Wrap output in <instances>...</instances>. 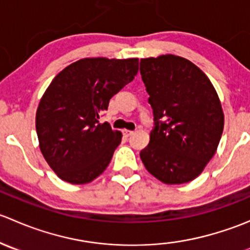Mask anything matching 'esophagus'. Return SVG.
Here are the masks:
<instances>
[{
	"instance_id": "34e87169",
	"label": "esophagus",
	"mask_w": 250,
	"mask_h": 250,
	"mask_svg": "<svg viewBox=\"0 0 250 250\" xmlns=\"http://www.w3.org/2000/svg\"><path fill=\"white\" fill-rule=\"evenodd\" d=\"M123 134H125V137H130V135H132V134H134V132H133V130L125 129V130H123Z\"/></svg>"
}]
</instances>
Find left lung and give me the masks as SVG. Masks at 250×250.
I'll return each mask as SVG.
<instances>
[{
  "instance_id": "obj_1",
  "label": "left lung",
  "mask_w": 250,
  "mask_h": 250,
  "mask_svg": "<svg viewBox=\"0 0 250 250\" xmlns=\"http://www.w3.org/2000/svg\"><path fill=\"white\" fill-rule=\"evenodd\" d=\"M140 74L155 120L141 161L167 185L188 183L203 172L223 134L218 93L200 67L178 55L141 59Z\"/></svg>"
}]
</instances>
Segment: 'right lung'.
<instances>
[{
  "mask_svg": "<svg viewBox=\"0 0 250 250\" xmlns=\"http://www.w3.org/2000/svg\"><path fill=\"white\" fill-rule=\"evenodd\" d=\"M138 65V58H84L48 85L36 111V132L44 160L62 180L82 185L106 169L122 133L99 123V115L134 80Z\"/></svg>",
  "mask_w": 250,
  "mask_h": 250,
  "instance_id": "1",
  "label": "right lung"
}]
</instances>
